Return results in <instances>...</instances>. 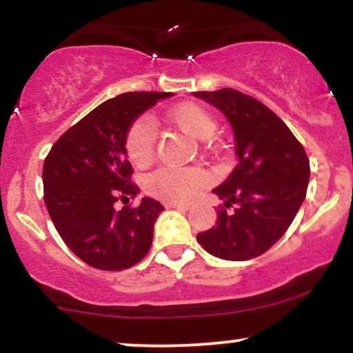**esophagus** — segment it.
Returning <instances> with one entry per match:
<instances>
[{
	"label": "esophagus",
	"instance_id": "obj_1",
	"mask_svg": "<svg viewBox=\"0 0 353 353\" xmlns=\"http://www.w3.org/2000/svg\"><path fill=\"white\" fill-rule=\"evenodd\" d=\"M169 209H177V210H189V204H182V202H168Z\"/></svg>",
	"mask_w": 353,
	"mask_h": 353
}]
</instances>
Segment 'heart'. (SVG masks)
Returning a JSON list of instances; mask_svg holds the SVG:
<instances>
[{
  "mask_svg": "<svg viewBox=\"0 0 353 353\" xmlns=\"http://www.w3.org/2000/svg\"><path fill=\"white\" fill-rule=\"evenodd\" d=\"M169 121L179 131L197 141H205L216 131V121L199 104L188 103L172 109ZM125 151L136 168H144L154 156V129L151 121L137 119L125 136ZM208 174L197 169H159L148 177L154 196L171 202H189L208 184Z\"/></svg>",
  "mask_w": 353,
  "mask_h": 353,
  "instance_id": "obj_1",
  "label": "heart"
}]
</instances>
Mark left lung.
Here are the masks:
<instances>
[{
	"instance_id": "obj_1",
	"label": "left lung",
	"mask_w": 353,
	"mask_h": 353,
	"mask_svg": "<svg viewBox=\"0 0 353 353\" xmlns=\"http://www.w3.org/2000/svg\"><path fill=\"white\" fill-rule=\"evenodd\" d=\"M232 125L239 163L212 190L225 208L216 225L197 234L202 249L224 261H249L269 250L297 216L310 177L309 157L269 108L236 89L192 92Z\"/></svg>"
}]
</instances>
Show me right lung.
<instances>
[{
  "mask_svg": "<svg viewBox=\"0 0 353 353\" xmlns=\"http://www.w3.org/2000/svg\"><path fill=\"white\" fill-rule=\"evenodd\" d=\"M172 92H124L104 101L56 141L43 165L44 204L56 230L81 261L101 270L129 269L149 252L154 222L164 208L129 182L125 136L157 101Z\"/></svg>",
  "mask_w": 353,
  "mask_h": 353,
  "instance_id": "1",
  "label": "right lung"
}]
</instances>
